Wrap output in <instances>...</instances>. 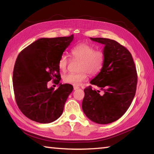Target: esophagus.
I'll list each match as a JSON object with an SVG mask.
<instances>
[{
    "instance_id": "obj_1",
    "label": "esophagus",
    "mask_w": 154,
    "mask_h": 154,
    "mask_svg": "<svg viewBox=\"0 0 154 154\" xmlns=\"http://www.w3.org/2000/svg\"><path fill=\"white\" fill-rule=\"evenodd\" d=\"M79 89V87H78V86H73V89L74 90H77V89Z\"/></svg>"
}]
</instances>
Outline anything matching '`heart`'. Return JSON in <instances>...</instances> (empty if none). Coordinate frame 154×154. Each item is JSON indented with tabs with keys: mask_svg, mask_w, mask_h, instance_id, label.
Returning <instances> with one entry per match:
<instances>
[{
	"mask_svg": "<svg viewBox=\"0 0 154 154\" xmlns=\"http://www.w3.org/2000/svg\"><path fill=\"white\" fill-rule=\"evenodd\" d=\"M72 57L81 61L77 73H69L63 77V82L67 84L77 85L87 77V73L97 75L102 69L104 62V54L102 51L95 50L93 45L87 43L77 44L72 49ZM69 64V59L66 54L61 55L58 61V67L61 71H65Z\"/></svg>",
	"mask_w": 154,
	"mask_h": 154,
	"instance_id": "b5f03b06",
	"label": "heart"
}]
</instances>
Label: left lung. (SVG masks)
I'll list each match as a JSON object with an SVG mask.
<instances>
[{"mask_svg": "<svg viewBox=\"0 0 154 154\" xmlns=\"http://www.w3.org/2000/svg\"><path fill=\"white\" fill-rule=\"evenodd\" d=\"M104 45V62L100 73L91 81L104 91L84 89L82 109L93 122L100 124L113 122L128 109L135 96L137 72L130 52L115 40L103 38H90Z\"/></svg>", "mask_w": 154, "mask_h": 154, "instance_id": "obj_1", "label": "left lung"}]
</instances>
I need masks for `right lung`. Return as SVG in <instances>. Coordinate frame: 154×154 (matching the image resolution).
<instances>
[{
    "label": "right lung",
    "instance_id": "obj_1",
    "mask_svg": "<svg viewBox=\"0 0 154 154\" xmlns=\"http://www.w3.org/2000/svg\"><path fill=\"white\" fill-rule=\"evenodd\" d=\"M73 40V35L40 38L18 54L13 71L14 97L19 109L29 119L50 123L63 112L73 86L60 84L54 91L53 87L48 88V82L60 83L58 61Z\"/></svg>",
    "mask_w": 154,
    "mask_h": 154
}]
</instances>
